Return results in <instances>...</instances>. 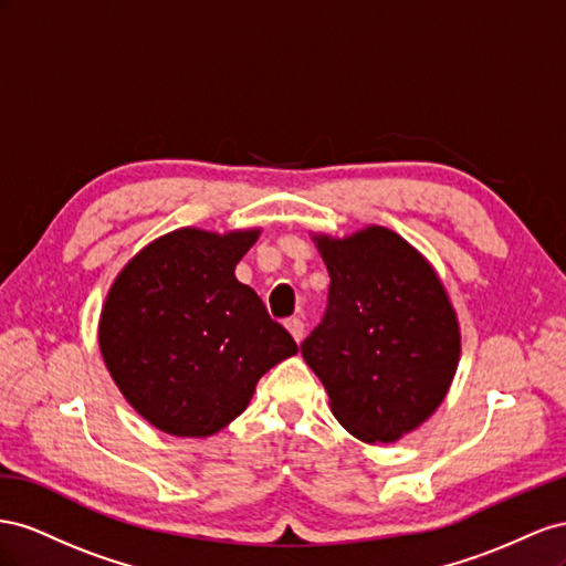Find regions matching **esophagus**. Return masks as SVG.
Returning <instances> with one entry per match:
<instances>
[{"mask_svg": "<svg viewBox=\"0 0 566 566\" xmlns=\"http://www.w3.org/2000/svg\"><path fill=\"white\" fill-rule=\"evenodd\" d=\"M286 329H289V334L294 336V342H296V344H301V342H303V332H305L303 319H298V317L286 319Z\"/></svg>", "mask_w": 566, "mask_h": 566, "instance_id": "esophagus-1", "label": "esophagus"}]
</instances>
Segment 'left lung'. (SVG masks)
Returning a JSON list of instances; mask_svg holds the SVG:
<instances>
[{"mask_svg": "<svg viewBox=\"0 0 566 566\" xmlns=\"http://www.w3.org/2000/svg\"><path fill=\"white\" fill-rule=\"evenodd\" d=\"M329 272L322 325L301 344L332 415L365 443H394L441 406L460 363V322L439 272L381 224L313 232Z\"/></svg>", "mask_w": 566, "mask_h": 566, "instance_id": "obj_1", "label": "left lung"}]
</instances>
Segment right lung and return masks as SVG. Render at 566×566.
<instances>
[{
    "instance_id": "1",
    "label": "right lung",
    "mask_w": 566,
    "mask_h": 566,
    "mask_svg": "<svg viewBox=\"0 0 566 566\" xmlns=\"http://www.w3.org/2000/svg\"><path fill=\"white\" fill-rule=\"evenodd\" d=\"M261 228H182L154 239L113 280L99 350L111 379L147 422L206 439L247 410L255 384L298 346L234 268Z\"/></svg>"
}]
</instances>
